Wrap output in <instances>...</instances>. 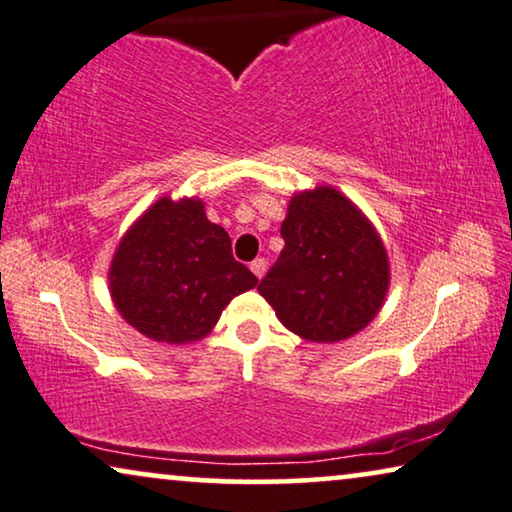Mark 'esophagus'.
<instances>
[{
	"label": "esophagus",
	"mask_w": 512,
	"mask_h": 512,
	"mask_svg": "<svg viewBox=\"0 0 512 512\" xmlns=\"http://www.w3.org/2000/svg\"><path fill=\"white\" fill-rule=\"evenodd\" d=\"M250 271H252V274H255L257 278H262L264 271H267V260H264V257H257V260L250 264Z\"/></svg>",
	"instance_id": "34e87169"
}]
</instances>
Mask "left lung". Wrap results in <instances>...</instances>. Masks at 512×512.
<instances>
[{
    "label": "left lung",
    "instance_id": "left-lung-1",
    "mask_svg": "<svg viewBox=\"0 0 512 512\" xmlns=\"http://www.w3.org/2000/svg\"><path fill=\"white\" fill-rule=\"evenodd\" d=\"M281 236L285 248L257 290L290 332L335 344L372 323L391 269L381 236L356 203L335 187L299 192Z\"/></svg>",
    "mask_w": 512,
    "mask_h": 512
}]
</instances>
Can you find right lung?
<instances>
[{"label": "right lung", "mask_w": 512, "mask_h": 512, "mask_svg": "<svg viewBox=\"0 0 512 512\" xmlns=\"http://www.w3.org/2000/svg\"><path fill=\"white\" fill-rule=\"evenodd\" d=\"M203 208L201 199L163 196L133 222L109 264L114 306L154 342H199L231 299L257 285Z\"/></svg>", "instance_id": "1"}]
</instances>
